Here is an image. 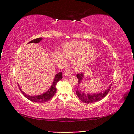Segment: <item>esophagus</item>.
<instances>
[{
  "instance_id": "esophagus-1",
  "label": "esophagus",
  "mask_w": 134,
  "mask_h": 134,
  "mask_svg": "<svg viewBox=\"0 0 134 134\" xmlns=\"http://www.w3.org/2000/svg\"><path fill=\"white\" fill-rule=\"evenodd\" d=\"M72 74V71H71L70 70L67 69L66 71H65L64 72V76H70Z\"/></svg>"
}]
</instances>
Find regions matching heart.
I'll return each mask as SVG.
<instances>
[{"label":"heart","mask_w":134,"mask_h":134,"mask_svg":"<svg viewBox=\"0 0 134 134\" xmlns=\"http://www.w3.org/2000/svg\"><path fill=\"white\" fill-rule=\"evenodd\" d=\"M95 48L84 41H74L65 43L62 54L56 52V56L65 61V58L72 60V66L77 71L86 69L94 58Z\"/></svg>","instance_id":"heart-1"}]
</instances>
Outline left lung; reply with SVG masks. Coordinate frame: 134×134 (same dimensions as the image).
I'll list each match as a JSON object with an SVG mask.
<instances>
[{
	"instance_id": "obj_1",
	"label": "left lung",
	"mask_w": 134,
	"mask_h": 134,
	"mask_svg": "<svg viewBox=\"0 0 134 134\" xmlns=\"http://www.w3.org/2000/svg\"><path fill=\"white\" fill-rule=\"evenodd\" d=\"M76 76L78 79V84H79L82 83L83 78H84L83 72L78 74L76 75ZM112 85V84H111L109 85L107 90L104 91L103 92H100L98 93H93V94H91V93H88L86 94L84 92L80 91L79 90H77L76 91V94L77 96L78 97L79 99L84 103H94L96 102H98V101L101 100L102 99H103L104 97H106V96L108 93L109 91H110Z\"/></svg>"
}]
</instances>
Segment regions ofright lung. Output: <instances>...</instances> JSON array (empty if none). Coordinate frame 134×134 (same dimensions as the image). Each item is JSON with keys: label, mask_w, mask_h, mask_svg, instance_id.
<instances>
[{"label": "right lung", "mask_w": 134, "mask_h": 134, "mask_svg": "<svg viewBox=\"0 0 134 134\" xmlns=\"http://www.w3.org/2000/svg\"><path fill=\"white\" fill-rule=\"evenodd\" d=\"M42 40V38L40 37V38H37L36 39L33 40L31 41L30 42H28V43H39L40 41ZM63 78V74L62 72H59V73L57 74H56L55 76V78L54 79L53 82H52V84L51 85V87L48 89V91L46 92L45 93H43L42 94L40 95H37V96H29L27 95V94L25 92H23L22 90L20 88L19 86V88L21 90V92L22 94L24 95L26 98H27L28 99H29L32 102H37V103H44L48 102L49 101L52 97H54L55 95V93L56 92V85L58 83V82L60 80H61Z\"/></svg>", "instance_id": "1"}]
</instances>
